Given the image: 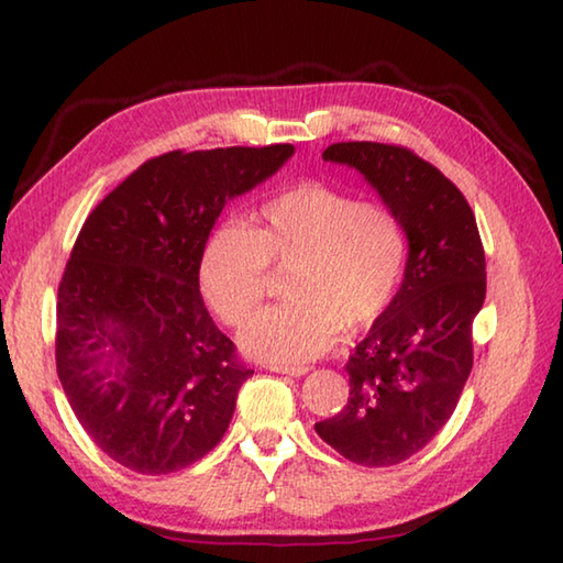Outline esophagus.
<instances>
[{
	"mask_svg": "<svg viewBox=\"0 0 563 563\" xmlns=\"http://www.w3.org/2000/svg\"><path fill=\"white\" fill-rule=\"evenodd\" d=\"M271 373L278 375H290V377H302L309 373V367H288V365H268Z\"/></svg>",
	"mask_w": 563,
	"mask_h": 563,
	"instance_id": "obj_1",
	"label": "esophagus"
}]
</instances>
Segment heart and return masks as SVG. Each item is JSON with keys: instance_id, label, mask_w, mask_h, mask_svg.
Returning <instances> with one entry per match:
<instances>
[{"instance_id": "heart-1", "label": "heart", "mask_w": 563, "mask_h": 563, "mask_svg": "<svg viewBox=\"0 0 563 563\" xmlns=\"http://www.w3.org/2000/svg\"><path fill=\"white\" fill-rule=\"evenodd\" d=\"M268 263L290 268L292 302L263 309L239 333L246 355L302 365L327 353L341 329L361 333L389 312L409 263V232L385 202L302 181L278 190L254 227H214L198 258V285L224 324H242L266 292Z\"/></svg>"}]
</instances>
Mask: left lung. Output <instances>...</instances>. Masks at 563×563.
Returning a JSON list of instances; mask_svg holds the SVG:
<instances>
[{
    "instance_id": "left-lung-1",
    "label": "left lung",
    "mask_w": 563,
    "mask_h": 563,
    "mask_svg": "<svg viewBox=\"0 0 563 563\" xmlns=\"http://www.w3.org/2000/svg\"><path fill=\"white\" fill-rule=\"evenodd\" d=\"M321 157L361 172L409 232L397 300L345 363L349 404L314 426L345 460L391 466L438 435L472 373V321L486 297L482 236L460 188L411 150L339 142Z\"/></svg>"
}]
</instances>
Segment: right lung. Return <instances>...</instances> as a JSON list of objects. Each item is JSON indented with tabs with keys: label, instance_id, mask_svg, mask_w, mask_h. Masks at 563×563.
Returning <instances> with one entry per match:
<instances>
[{
	"label": "right lung",
	"instance_id": "1",
	"mask_svg": "<svg viewBox=\"0 0 563 563\" xmlns=\"http://www.w3.org/2000/svg\"><path fill=\"white\" fill-rule=\"evenodd\" d=\"M292 152L162 154L84 222L57 290V377L87 435L128 470H186L230 428L254 369L236 361L202 302L200 249L227 202Z\"/></svg>",
	"mask_w": 563,
	"mask_h": 563
}]
</instances>
